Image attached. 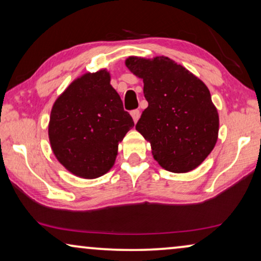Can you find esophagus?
I'll use <instances>...</instances> for the list:
<instances>
[{
  "instance_id": "34e87169",
  "label": "esophagus",
  "mask_w": 261,
  "mask_h": 261,
  "mask_svg": "<svg viewBox=\"0 0 261 261\" xmlns=\"http://www.w3.org/2000/svg\"><path fill=\"white\" fill-rule=\"evenodd\" d=\"M130 115H132V117H133L134 122L137 123V122H138V120H139V117H140V110H138V109L132 110V112H130Z\"/></svg>"
}]
</instances>
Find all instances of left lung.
Returning a JSON list of instances; mask_svg holds the SVG:
<instances>
[{
    "instance_id": "left-lung-1",
    "label": "left lung",
    "mask_w": 261,
    "mask_h": 261,
    "mask_svg": "<svg viewBox=\"0 0 261 261\" xmlns=\"http://www.w3.org/2000/svg\"><path fill=\"white\" fill-rule=\"evenodd\" d=\"M126 66L144 81L148 107L135 129L149 141L153 158L174 173L201 165L219 135V113L206 85L164 56L129 57Z\"/></svg>"
}]
</instances>
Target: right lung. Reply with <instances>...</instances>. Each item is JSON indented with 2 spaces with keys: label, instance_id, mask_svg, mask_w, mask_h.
Instances as JSON below:
<instances>
[{
  "label": "right lung",
  "instance_id": "right-lung-1",
  "mask_svg": "<svg viewBox=\"0 0 261 261\" xmlns=\"http://www.w3.org/2000/svg\"><path fill=\"white\" fill-rule=\"evenodd\" d=\"M107 70L74 80L56 99L48 138L58 162L74 176L94 179L112 169L119 142L133 128Z\"/></svg>",
  "mask_w": 261,
  "mask_h": 261
}]
</instances>
